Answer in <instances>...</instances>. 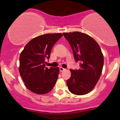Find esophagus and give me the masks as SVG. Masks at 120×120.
Here are the masks:
<instances>
[{
  "instance_id": "1",
  "label": "esophagus",
  "mask_w": 120,
  "mask_h": 120,
  "mask_svg": "<svg viewBox=\"0 0 120 120\" xmlns=\"http://www.w3.org/2000/svg\"><path fill=\"white\" fill-rule=\"evenodd\" d=\"M65 70V69L62 68V67H60V71H64Z\"/></svg>"
}]
</instances>
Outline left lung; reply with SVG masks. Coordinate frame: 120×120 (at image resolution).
<instances>
[{
    "instance_id": "left-lung-1",
    "label": "left lung",
    "mask_w": 120,
    "mask_h": 120,
    "mask_svg": "<svg viewBox=\"0 0 120 120\" xmlns=\"http://www.w3.org/2000/svg\"><path fill=\"white\" fill-rule=\"evenodd\" d=\"M72 48L79 70L70 69L71 77L67 81L68 90L75 95L87 94L97 83L102 73L104 57L94 39L81 32L63 33Z\"/></svg>"
}]
</instances>
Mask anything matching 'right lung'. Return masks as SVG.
Instances as JSON below:
<instances>
[{
	"label": "right lung",
	"instance_id": "1",
	"mask_svg": "<svg viewBox=\"0 0 120 120\" xmlns=\"http://www.w3.org/2000/svg\"><path fill=\"white\" fill-rule=\"evenodd\" d=\"M62 36V33L39 35L29 41L21 52L19 72L24 85L32 92L46 94L55 86L60 68L48 69L45 67V59L50 58L52 47Z\"/></svg>",
	"mask_w": 120,
	"mask_h": 120
}]
</instances>
